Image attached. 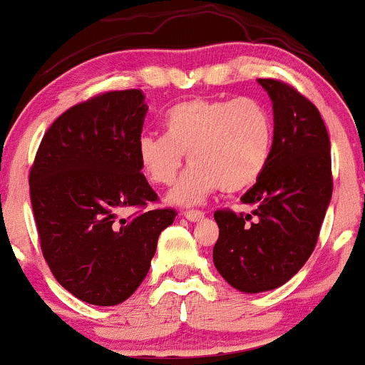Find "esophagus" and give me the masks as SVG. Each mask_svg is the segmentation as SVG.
Returning a JSON list of instances; mask_svg holds the SVG:
<instances>
[{
    "instance_id": "esophagus-1",
    "label": "esophagus",
    "mask_w": 365,
    "mask_h": 365,
    "mask_svg": "<svg viewBox=\"0 0 365 365\" xmlns=\"http://www.w3.org/2000/svg\"><path fill=\"white\" fill-rule=\"evenodd\" d=\"M183 216H185L188 221H192V223H195V221L202 220L204 212L202 211H185L183 212Z\"/></svg>"
}]
</instances>
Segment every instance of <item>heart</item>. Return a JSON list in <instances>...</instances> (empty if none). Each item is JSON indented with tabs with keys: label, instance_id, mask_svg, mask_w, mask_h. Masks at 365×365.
<instances>
[{
	"label": "heart",
	"instance_id": "obj_1",
	"mask_svg": "<svg viewBox=\"0 0 365 365\" xmlns=\"http://www.w3.org/2000/svg\"><path fill=\"white\" fill-rule=\"evenodd\" d=\"M165 135L137 142L140 168L154 185H170L185 156L190 168L171 188L168 200L197 206L216 190H245L261 177L273 144L269 111L252 98H195L180 103L163 120Z\"/></svg>",
	"mask_w": 365,
	"mask_h": 365
}]
</instances>
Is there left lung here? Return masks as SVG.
Wrapping results in <instances>:
<instances>
[{
  "mask_svg": "<svg viewBox=\"0 0 365 365\" xmlns=\"http://www.w3.org/2000/svg\"><path fill=\"white\" fill-rule=\"evenodd\" d=\"M273 103L269 159L242 195L252 211H216L220 237L212 261L244 293L269 292L293 278L311 257L333 194L329 137L317 108L274 78H257Z\"/></svg>",
  "mask_w": 365,
  "mask_h": 365,
  "instance_id": "1",
  "label": "left lung"
}]
</instances>
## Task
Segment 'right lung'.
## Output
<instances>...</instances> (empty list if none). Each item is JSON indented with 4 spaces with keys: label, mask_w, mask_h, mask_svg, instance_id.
Wrapping results in <instances>:
<instances>
[{
    "label": "right lung",
    "mask_w": 365,
    "mask_h": 365,
    "mask_svg": "<svg viewBox=\"0 0 365 365\" xmlns=\"http://www.w3.org/2000/svg\"><path fill=\"white\" fill-rule=\"evenodd\" d=\"M139 89L111 91L70 108L44 133L31 168L41 249L56 282L92 305H116L144 282L175 209L118 220L156 202L137 156L148 104Z\"/></svg>",
    "instance_id": "1"
}]
</instances>
